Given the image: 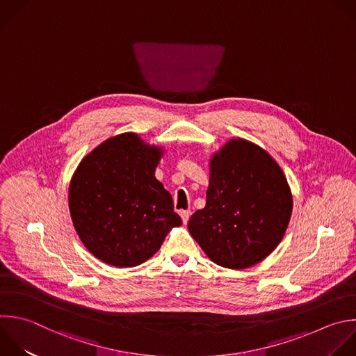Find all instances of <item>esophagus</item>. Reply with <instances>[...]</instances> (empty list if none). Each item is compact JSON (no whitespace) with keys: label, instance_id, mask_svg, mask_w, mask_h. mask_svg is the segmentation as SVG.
<instances>
[{"label":"esophagus","instance_id":"esophagus-1","mask_svg":"<svg viewBox=\"0 0 356 356\" xmlns=\"http://www.w3.org/2000/svg\"><path fill=\"white\" fill-rule=\"evenodd\" d=\"M179 213H180V216H181L183 223H187V222H188V218H190V215H191V212H190L188 209H181Z\"/></svg>","mask_w":356,"mask_h":356}]
</instances>
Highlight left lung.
<instances>
[{"label": "left lung", "mask_w": 356, "mask_h": 356, "mask_svg": "<svg viewBox=\"0 0 356 356\" xmlns=\"http://www.w3.org/2000/svg\"><path fill=\"white\" fill-rule=\"evenodd\" d=\"M207 204L188 220V232L218 266L249 268L282 241L292 194L278 163L246 140L229 141L209 162Z\"/></svg>", "instance_id": "left-lung-1"}]
</instances>
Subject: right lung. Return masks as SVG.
<instances>
[{
	"label": "right lung",
	"instance_id": "obj_1",
	"mask_svg": "<svg viewBox=\"0 0 356 356\" xmlns=\"http://www.w3.org/2000/svg\"><path fill=\"white\" fill-rule=\"evenodd\" d=\"M161 156L158 147L126 133L106 140L76 168L71 218L85 248L103 263L140 266L181 225L170 193L155 177Z\"/></svg>",
	"mask_w": 356,
	"mask_h": 356
}]
</instances>
